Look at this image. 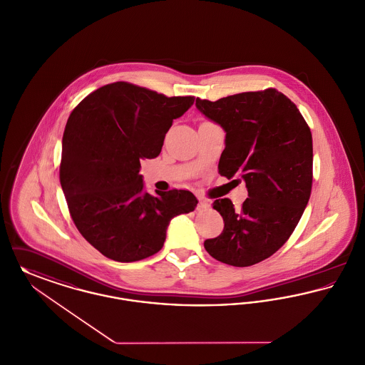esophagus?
<instances>
[{
    "mask_svg": "<svg viewBox=\"0 0 365 365\" xmlns=\"http://www.w3.org/2000/svg\"><path fill=\"white\" fill-rule=\"evenodd\" d=\"M207 208H210V202H208V200H205L204 197H200V198H198V205H197V210L202 211V210H207Z\"/></svg>",
    "mask_w": 365,
    "mask_h": 365,
    "instance_id": "obj_1",
    "label": "esophagus"
}]
</instances>
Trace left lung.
Instances as JSON below:
<instances>
[{
  "label": "left lung",
  "mask_w": 365,
  "mask_h": 365,
  "mask_svg": "<svg viewBox=\"0 0 365 365\" xmlns=\"http://www.w3.org/2000/svg\"><path fill=\"white\" fill-rule=\"evenodd\" d=\"M195 108L226 132L219 173L240 176L248 190L240 210L229 198L215 200L225 227L204 247L226 264H255L284 245L309 202L312 132L298 108L273 88L216 102L197 98Z\"/></svg>",
  "instance_id": "obj_1"
}]
</instances>
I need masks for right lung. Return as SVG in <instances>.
Here are the masks:
<instances>
[{"mask_svg": "<svg viewBox=\"0 0 365 365\" xmlns=\"http://www.w3.org/2000/svg\"><path fill=\"white\" fill-rule=\"evenodd\" d=\"M193 96L167 98L128 83L88 95L70 114L62 139L61 185L78 232L102 255L136 262L157 254L175 216L197 198L187 190L148 193L140 160L155 158L175 118Z\"/></svg>", "mask_w": 365, "mask_h": 365, "instance_id": "1", "label": "right lung"}]
</instances>
